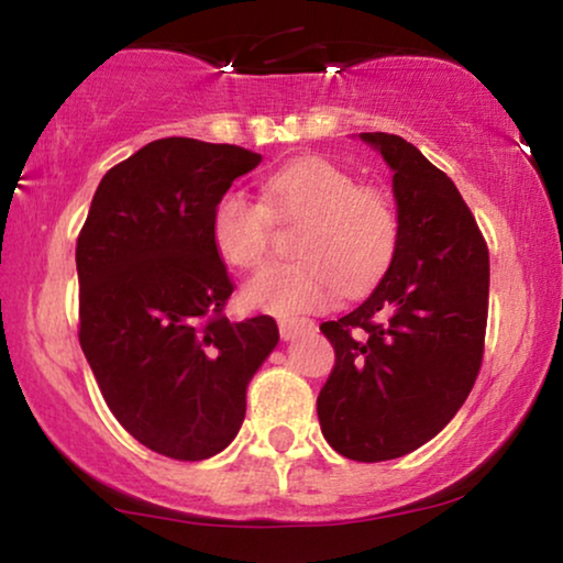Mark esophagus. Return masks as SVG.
I'll use <instances>...</instances> for the list:
<instances>
[{
	"label": "esophagus",
	"mask_w": 563,
	"mask_h": 563,
	"mask_svg": "<svg viewBox=\"0 0 563 563\" xmlns=\"http://www.w3.org/2000/svg\"><path fill=\"white\" fill-rule=\"evenodd\" d=\"M314 328V322L312 320H295V318H289V320H279V333H282V338L284 341H291V338H297V335H302V333H310V330Z\"/></svg>",
	"instance_id": "1"
}]
</instances>
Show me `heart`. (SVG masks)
Segmentation results:
<instances>
[{"label":"heart","instance_id":"1","mask_svg":"<svg viewBox=\"0 0 563 563\" xmlns=\"http://www.w3.org/2000/svg\"><path fill=\"white\" fill-rule=\"evenodd\" d=\"M276 222H302L297 261L268 266L243 287V305L258 312L328 310L341 291L358 295L387 272L399 243V218L379 189L320 156L297 158L264 181V202L228 191L218 199L210 235L228 266L251 272L272 251Z\"/></svg>","mask_w":563,"mask_h":563}]
</instances>
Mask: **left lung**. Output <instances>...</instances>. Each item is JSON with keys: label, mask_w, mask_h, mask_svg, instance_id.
Returning a JSON list of instances; mask_svg holds the SVG:
<instances>
[{"label": "left lung", "mask_w": 563, "mask_h": 563, "mask_svg": "<svg viewBox=\"0 0 563 563\" xmlns=\"http://www.w3.org/2000/svg\"><path fill=\"white\" fill-rule=\"evenodd\" d=\"M361 137L395 172L399 243L372 297L320 325L335 366L318 418L341 456L376 464L441 433L472 391L487 333L489 251L456 184L412 143Z\"/></svg>", "instance_id": "1"}]
</instances>
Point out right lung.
I'll return each instance as SVG.
<instances>
[{
  "mask_svg": "<svg viewBox=\"0 0 563 563\" xmlns=\"http://www.w3.org/2000/svg\"><path fill=\"white\" fill-rule=\"evenodd\" d=\"M258 164L241 145L161 137L104 174L76 241L81 351L120 426L161 456L230 445L279 343L268 314L225 318L233 279L210 235L218 199Z\"/></svg>",
  "mask_w": 563,
  "mask_h": 563,
  "instance_id": "1",
  "label": "right lung"
}]
</instances>
